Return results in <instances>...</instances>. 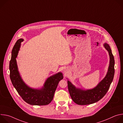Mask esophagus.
<instances>
[{"label":"esophagus","mask_w":123,"mask_h":123,"mask_svg":"<svg viewBox=\"0 0 123 123\" xmlns=\"http://www.w3.org/2000/svg\"><path fill=\"white\" fill-rule=\"evenodd\" d=\"M64 73H65V74H66V71H64Z\"/></svg>","instance_id":"esophagus-1"}]
</instances>
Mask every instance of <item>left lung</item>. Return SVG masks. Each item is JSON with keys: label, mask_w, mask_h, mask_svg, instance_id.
Instances as JSON below:
<instances>
[{"label": "left lung", "mask_w": 123, "mask_h": 123, "mask_svg": "<svg viewBox=\"0 0 123 123\" xmlns=\"http://www.w3.org/2000/svg\"><path fill=\"white\" fill-rule=\"evenodd\" d=\"M105 48L109 51L110 61L108 72L105 77L92 90L84 91L77 89L69 81L68 87L70 95L74 102L79 105H90L101 99L108 91L114 75V59L109 45L104 44Z\"/></svg>", "instance_id": "obj_1"}]
</instances>
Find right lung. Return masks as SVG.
I'll use <instances>...</instances> for the list:
<instances>
[{
  "mask_svg": "<svg viewBox=\"0 0 123 123\" xmlns=\"http://www.w3.org/2000/svg\"><path fill=\"white\" fill-rule=\"evenodd\" d=\"M23 39L16 41L12 51V57L10 61V77L12 83L17 92L24 101L31 105L44 106L49 104L53 99L59 82L63 78L61 73H59L48 78L44 86L40 90L30 88L22 80L17 68L16 58Z\"/></svg>",
  "mask_w": 123,
  "mask_h": 123,
  "instance_id": "right-lung-1",
  "label": "right lung"
}]
</instances>
